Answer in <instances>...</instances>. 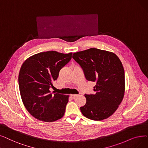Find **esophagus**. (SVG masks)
I'll list each match as a JSON object with an SVG mask.
<instances>
[{"label": "esophagus", "mask_w": 148, "mask_h": 148, "mask_svg": "<svg viewBox=\"0 0 148 148\" xmlns=\"http://www.w3.org/2000/svg\"><path fill=\"white\" fill-rule=\"evenodd\" d=\"M77 96H78L77 94H71L70 95V97H71L72 99H75L77 97Z\"/></svg>", "instance_id": "obj_1"}]
</instances>
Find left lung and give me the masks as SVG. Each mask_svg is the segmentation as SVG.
Instances as JSON below:
<instances>
[{"label":"left lung","mask_w":148,"mask_h":148,"mask_svg":"<svg viewBox=\"0 0 148 148\" xmlns=\"http://www.w3.org/2000/svg\"><path fill=\"white\" fill-rule=\"evenodd\" d=\"M73 59L81 66L86 79L95 82L94 94H85L82 114L93 120L108 119L115 112L124 97L125 71L117 56L112 52L89 48L74 53Z\"/></svg>","instance_id":"8db88e82"}]
</instances>
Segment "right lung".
<instances>
[{"label":"right lung","instance_id":"add662e5","mask_svg":"<svg viewBox=\"0 0 148 148\" xmlns=\"http://www.w3.org/2000/svg\"><path fill=\"white\" fill-rule=\"evenodd\" d=\"M72 53H39L25 60L18 74V86L24 106L34 118L53 122L63 117L69 95L53 94L49 90L60 70L71 59Z\"/></svg>","mask_w":148,"mask_h":148}]
</instances>
